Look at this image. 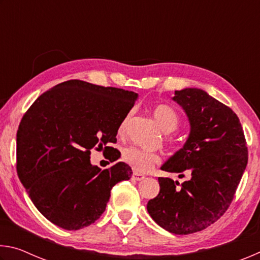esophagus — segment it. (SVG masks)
Instances as JSON below:
<instances>
[{
    "mask_svg": "<svg viewBox=\"0 0 260 260\" xmlns=\"http://www.w3.org/2000/svg\"><path fill=\"white\" fill-rule=\"evenodd\" d=\"M146 178V175L141 174V173H138V172H134L133 173V179L136 180V181H142V180Z\"/></svg>",
    "mask_w": 260,
    "mask_h": 260,
    "instance_id": "1",
    "label": "esophagus"
}]
</instances>
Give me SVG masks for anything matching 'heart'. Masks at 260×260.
I'll return each mask as SVG.
<instances>
[{"instance_id": "b5f03b06", "label": "heart", "mask_w": 260, "mask_h": 260, "mask_svg": "<svg viewBox=\"0 0 260 260\" xmlns=\"http://www.w3.org/2000/svg\"><path fill=\"white\" fill-rule=\"evenodd\" d=\"M152 113L155 119L164 132H172L178 127V114L169 105L158 104L152 109ZM127 120H128V117H126L121 121L119 126V134H124ZM121 159L126 164H128L132 169L135 170L136 172L146 173L149 172L153 166L160 161V156L156 152L146 150V149L139 147H128L125 148L124 151H122Z\"/></svg>"}]
</instances>
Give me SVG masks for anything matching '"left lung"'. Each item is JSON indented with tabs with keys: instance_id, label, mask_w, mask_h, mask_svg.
<instances>
[{
	"instance_id": "1",
	"label": "left lung",
	"mask_w": 260,
	"mask_h": 260,
	"mask_svg": "<svg viewBox=\"0 0 260 260\" xmlns=\"http://www.w3.org/2000/svg\"><path fill=\"white\" fill-rule=\"evenodd\" d=\"M173 100L187 113L190 134L161 170L187 173L189 180L158 178L159 193L147 209L164 230L187 235L205 230L230 208L248 164V147L236 113L204 90H175Z\"/></svg>"
}]
</instances>
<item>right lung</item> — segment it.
<instances>
[{"mask_svg":"<svg viewBox=\"0 0 260 260\" xmlns=\"http://www.w3.org/2000/svg\"><path fill=\"white\" fill-rule=\"evenodd\" d=\"M138 94L82 80H69L47 90L30 105L17 131V173L45 217L77 231L98 220L112 187L132 177L119 161L101 170L90 164V150L117 142L121 121ZM113 161L120 157L117 149Z\"/></svg>","mask_w":260,"mask_h":260,"instance_id":"right-lung-1","label":"right lung"}]
</instances>
